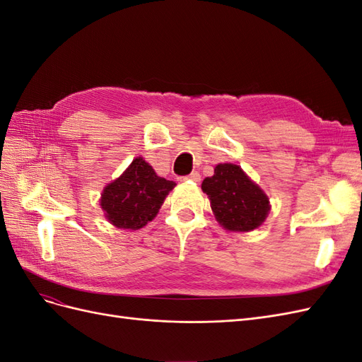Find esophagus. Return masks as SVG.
Wrapping results in <instances>:
<instances>
[{"instance_id": "esophagus-1", "label": "esophagus", "mask_w": 362, "mask_h": 362, "mask_svg": "<svg viewBox=\"0 0 362 362\" xmlns=\"http://www.w3.org/2000/svg\"><path fill=\"white\" fill-rule=\"evenodd\" d=\"M184 180H189V181H193V182H199L201 181V175H199V172H192L190 175H187V177H184Z\"/></svg>"}]
</instances>
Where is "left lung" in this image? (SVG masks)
<instances>
[{"label": "left lung", "mask_w": 362, "mask_h": 362, "mask_svg": "<svg viewBox=\"0 0 362 362\" xmlns=\"http://www.w3.org/2000/svg\"><path fill=\"white\" fill-rule=\"evenodd\" d=\"M202 192L210 199L216 221L228 231H254L270 211L267 194L233 163L217 164L213 177L202 181Z\"/></svg>", "instance_id": "1"}]
</instances>
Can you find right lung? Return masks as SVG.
Wrapping results in <instances>:
<instances>
[{"label": "right lung", "mask_w": 362, "mask_h": 362, "mask_svg": "<svg viewBox=\"0 0 362 362\" xmlns=\"http://www.w3.org/2000/svg\"><path fill=\"white\" fill-rule=\"evenodd\" d=\"M175 185L173 181L158 177L149 163L137 157L119 178L105 185L101 208L112 225L134 231L157 216Z\"/></svg>", "instance_id": "1"}]
</instances>
